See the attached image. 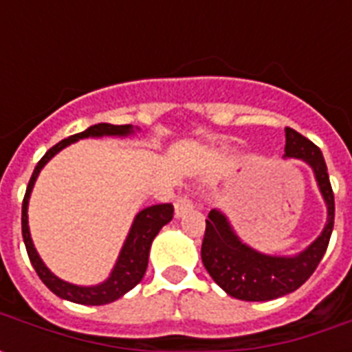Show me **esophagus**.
<instances>
[{
  "label": "esophagus",
  "mask_w": 352,
  "mask_h": 352,
  "mask_svg": "<svg viewBox=\"0 0 352 352\" xmlns=\"http://www.w3.org/2000/svg\"><path fill=\"white\" fill-rule=\"evenodd\" d=\"M193 210V201L188 195H184V197H179L175 201V217L179 219V217H182L184 214H188V212H192Z\"/></svg>",
  "instance_id": "1"
}]
</instances>
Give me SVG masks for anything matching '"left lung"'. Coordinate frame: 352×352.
Masks as SVG:
<instances>
[{"mask_svg": "<svg viewBox=\"0 0 352 352\" xmlns=\"http://www.w3.org/2000/svg\"><path fill=\"white\" fill-rule=\"evenodd\" d=\"M285 159L303 160L314 173L327 206V221L322 234L305 250L294 256H274L246 245L225 212L212 210L206 219L201 257L212 279L235 300L270 301L300 289L320 265L333 234L334 195L322 151L290 127H285Z\"/></svg>", "mask_w": 352, "mask_h": 352, "instance_id": "1", "label": "left lung"}]
</instances>
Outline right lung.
Returning <instances> with one entry per match:
<instances>
[{"label":"right lung","mask_w":352,"mask_h":352,"mask_svg":"<svg viewBox=\"0 0 352 352\" xmlns=\"http://www.w3.org/2000/svg\"><path fill=\"white\" fill-rule=\"evenodd\" d=\"M135 131H138V127L95 124V126L87 127L85 131L71 135L69 138H63L62 142H58L56 146H52L41 157V160L34 168V173L30 177L29 186H27V192H25L23 206H21V234H23L25 248H27V254H29V259L32 263V267H34L36 274L40 276V279L45 283L47 289L54 292L62 300L80 303V305H106V303L117 301L126 292H129L133 287H137L140 283V279L144 278V274H146V268H148V257L151 243H153V239L160 232V228L173 219V204H153V206L140 210L135 215V219H133L131 228L127 232L126 241H124V245H122L120 252H118L117 263L113 265L109 276L102 283L85 287V285H74L58 278L56 274H52L49 270V267L43 263V259H41L38 250H36L29 230V199L30 193H32V188L36 184V179L40 175V171L43 170V166L54 155H58L63 148L78 142L82 138H126L135 135Z\"/></svg>","instance_id":"add662e5"}]
</instances>
